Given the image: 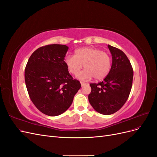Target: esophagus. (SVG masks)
Segmentation results:
<instances>
[{
	"mask_svg": "<svg viewBox=\"0 0 157 157\" xmlns=\"http://www.w3.org/2000/svg\"><path fill=\"white\" fill-rule=\"evenodd\" d=\"M80 84H81L82 86H84V85H86V83L84 82H80Z\"/></svg>",
	"mask_w": 157,
	"mask_h": 157,
	"instance_id": "1",
	"label": "esophagus"
}]
</instances>
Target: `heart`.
I'll use <instances>...</instances> for the list:
<instances>
[{"label":"heart","mask_w":157,"mask_h":157,"mask_svg":"<svg viewBox=\"0 0 157 157\" xmlns=\"http://www.w3.org/2000/svg\"><path fill=\"white\" fill-rule=\"evenodd\" d=\"M64 63L69 73L77 75L83 67L85 69L77 77L80 80H97L105 78L111 69V58L107 52L94 47H83L75 51L74 56H65Z\"/></svg>","instance_id":"obj_1"}]
</instances>
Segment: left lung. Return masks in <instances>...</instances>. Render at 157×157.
Instances as JSON below:
<instances>
[{"label":"left lung","instance_id":"1","mask_svg":"<svg viewBox=\"0 0 157 157\" xmlns=\"http://www.w3.org/2000/svg\"><path fill=\"white\" fill-rule=\"evenodd\" d=\"M112 56L110 72L102 82L90 84L88 95L90 105L99 113L111 115L124 105L132 86L134 72L126 54L115 47L108 45Z\"/></svg>","mask_w":157,"mask_h":157}]
</instances>
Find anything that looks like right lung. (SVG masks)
<instances>
[{"label":"right lung","mask_w":157,"mask_h":157,"mask_svg":"<svg viewBox=\"0 0 157 157\" xmlns=\"http://www.w3.org/2000/svg\"><path fill=\"white\" fill-rule=\"evenodd\" d=\"M68 49L63 44L40 47L30 56L25 69V84L32 102L50 117L67 111L81 87L64 63Z\"/></svg>","instance_id":"add662e5"}]
</instances>
